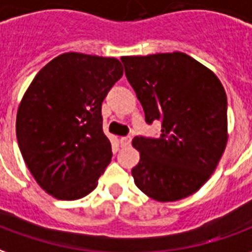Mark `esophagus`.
I'll return each instance as SVG.
<instances>
[{"label":"esophagus","mask_w":252,"mask_h":252,"mask_svg":"<svg viewBox=\"0 0 252 252\" xmlns=\"http://www.w3.org/2000/svg\"><path fill=\"white\" fill-rule=\"evenodd\" d=\"M130 144H131V137H122V138H121V145H122L124 148L130 146Z\"/></svg>","instance_id":"34e87169"}]
</instances>
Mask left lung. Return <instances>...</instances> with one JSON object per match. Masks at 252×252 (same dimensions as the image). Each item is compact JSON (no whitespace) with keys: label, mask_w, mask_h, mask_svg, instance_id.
Instances as JSON below:
<instances>
[{"label":"left lung","mask_w":252,"mask_h":252,"mask_svg":"<svg viewBox=\"0 0 252 252\" xmlns=\"http://www.w3.org/2000/svg\"><path fill=\"white\" fill-rule=\"evenodd\" d=\"M125 73L158 138L135 137L131 174L146 196L168 203L197 192L227 145V95L209 68L183 52L124 56Z\"/></svg>","instance_id":"1"}]
</instances>
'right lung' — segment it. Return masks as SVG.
<instances>
[{
    "mask_svg": "<svg viewBox=\"0 0 252 252\" xmlns=\"http://www.w3.org/2000/svg\"><path fill=\"white\" fill-rule=\"evenodd\" d=\"M122 75L118 59L67 52L41 68L24 94L18 146L37 184L53 197L78 200L96 188L113 157L102 102Z\"/></svg>",
    "mask_w": 252,
    "mask_h": 252,
    "instance_id": "obj_1",
    "label": "right lung"
}]
</instances>
